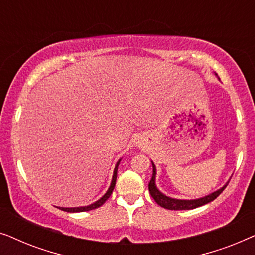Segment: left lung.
<instances>
[{"label":"left lung","mask_w":255,"mask_h":255,"mask_svg":"<svg viewBox=\"0 0 255 255\" xmlns=\"http://www.w3.org/2000/svg\"><path fill=\"white\" fill-rule=\"evenodd\" d=\"M153 166V174H152V179L148 183V190L151 196L153 197L156 203H158L160 207L168 209V210H190V209H195L201 207V205H204L209 203V202L214 201L215 198H217L219 195L223 193V190L225 189L228 183L225 184L224 187L221 188V189L215 191L208 196L198 198V200H175V198H170L166 195H163L162 193H160L158 190V188L155 187V166L154 163H152Z\"/></svg>","instance_id":"1"}]
</instances>
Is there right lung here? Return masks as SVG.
I'll use <instances>...</instances> for the list:
<instances>
[{
    "mask_svg": "<svg viewBox=\"0 0 255 255\" xmlns=\"http://www.w3.org/2000/svg\"><path fill=\"white\" fill-rule=\"evenodd\" d=\"M118 165H120V161L117 162L116 167H115V170H114V175H113V181H111V184L109 187V189L106 194H104V196H102L100 198L99 201L95 202V203L88 205V207H79V208H59L60 210H64V211H67V212H83V211H89V210H93V209H96L101 207V205L104 204V202H106L108 198L111 196V194H113V190L115 188V184H116V179H117V168H118Z\"/></svg>",
    "mask_w": 255,
    "mask_h": 255,
    "instance_id": "obj_1",
    "label": "right lung"
}]
</instances>
